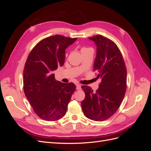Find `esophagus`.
<instances>
[{
	"mask_svg": "<svg viewBox=\"0 0 151 151\" xmlns=\"http://www.w3.org/2000/svg\"><path fill=\"white\" fill-rule=\"evenodd\" d=\"M76 89L77 90H80L81 89V86L80 84H79V83L76 84Z\"/></svg>",
	"mask_w": 151,
	"mask_h": 151,
	"instance_id": "1",
	"label": "esophagus"
}]
</instances>
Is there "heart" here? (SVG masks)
<instances>
[{"mask_svg": "<svg viewBox=\"0 0 151 151\" xmlns=\"http://www.w3.org/2000/svg\"><path fill=\"white\" fill-rule=\"evenodd\" d=\"M85 49H88V48H83L81 49V50H85Z\"/></svg>", "mask_w": 151, "mask_h": 151, "instance_id": "1", "label": "heart"}]
</instances>
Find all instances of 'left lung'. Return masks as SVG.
Returning a JSON list of instances; mask_svg holds the SVG:
<instances>
[{"label":"left lung","instance_id":"left-lung-1","mask_svg":"<svg viewBox=\"0 0 151 151\" xmlns=\"http://www.w3.org/2000/svg\"><path fill=\"white\" fill-rule=\"evenodd\" d=\"M97 46L94 71L101 79L96 92L82 86L85 98L81 102L84 115L94 121H104L119 108L127 89V68L122 54L112 40L102 35L89 38Z\"/></svg>","mask_w":151,"mask_h":151}]
</instances>
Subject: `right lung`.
Wrapping results in <instances>:
<instances>
[{
    "label": "right lung",
    "instance_id": "add662e5",
    "mask_svg": "<svg viewBox=\"0 0 151 151\" xmlns=\"http://www.w3.org/2000/svg\"><path fill=\"white\" fill-rule=\"evenodd\" d=\"M77 38L56 35L41 40L32 49L23 70V89L33 111L46 121H57L67 111L76 89L73 83H62L53 71L64 64L65 49Z\"/></svg>",
    "mask_w": 151,
    "mask_h": 151
}]
</instances>
